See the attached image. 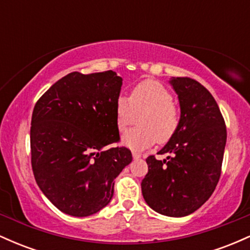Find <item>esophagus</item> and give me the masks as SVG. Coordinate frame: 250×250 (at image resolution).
<instances>
[{
  "label": "esophagus",
  "mask_w": 250,
  "mask_h": 250,
  "mask_svg": "<svg viewBox=\"0 0 250 250\" xmlns=\"http://www.w3.org/2000/svg\"><path fill=\"white\" fill-rule=\"evenodd\" d=\"M140 157H141V154H139V153H133V159H134V160H139Z\"/></svg>",
  "instance_id": "esophagus-1"
}]
</instances>
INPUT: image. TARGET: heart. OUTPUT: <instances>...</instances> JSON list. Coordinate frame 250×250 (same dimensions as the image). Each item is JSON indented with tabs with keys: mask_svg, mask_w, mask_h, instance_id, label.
Masks as SVG:
<instances>
[{
	"mask_svg": "<svg viewBox=\"0 0 250 250\" xmlns=\"http://www.w3.org/2000/svg\"><path fill=\"white\" fill-rule=\"evenodd\" d=\"M116 127L123 131L133 125L137 115L139 127L122 136V145L135 151L145 150L155 142L173 139L180 125V110L165 85L145 80L131 89L130 96H119L115 103Z\"/></svg>",
	"mask_w": 250,
	"mask_h": 250,
	"instance_id": "obj_1",
	"label": "heart"
}]
</instances>
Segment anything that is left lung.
I'll return each instance as SVG.
<instances>
[{"instance_id": "1", "label": "left lung", "mask_w": 250, "mask_h": 250, "mask_svg": "<svg viewBox=\"0 0 250 250\" xmlns=\"http://www.w3.org/2000/svg\"><path fill=\"white\" fill-rule=\"evenodd\" d=\"M180 103V125L159 151L163 161L149 156L142 195L156 213L182 217L194 213L211 196L221 175L227 130L219 105L201 83L171 77Z\"/></svg>"}]
</instances>
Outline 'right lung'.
I'll use <instances>...</instances> for the list:
<instances>
[{
	"label": "right lung",
	"instance_id": "add662e5",
	"mask_svg": "<svg viewBox=\"0 0 250 250\" xmlns=\"http://www.w3.org/2000/svg\"><path fill=\"white\" fill-rule=\"evenodd\" d=\"M113 70L68 74L40 97L30 128L31 167L42 193L62 213L83 217L110 202L114 180L133 160L119 142Z\"/></svg>",
	"mask_w": 250,
	"mask_h": 250
}]
</instances>
